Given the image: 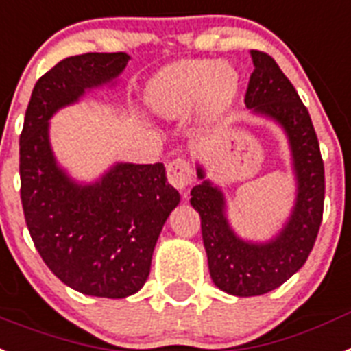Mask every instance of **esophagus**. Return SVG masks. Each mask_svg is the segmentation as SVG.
Wrapping results in <instances>:
<instances>
[{
	"label": "esophagus",
	"instance_id": "obj_1",
	"mask_svg": "<svg viewBox=\"0 0 351 351\" xmlns=\"http://www.w3.org/2000/svg\"><path fill=\"white\" fill-rule=\"evenodd\" d=\"M167 180L176 189H185L187 185L193 184V169L187 158L178 157L167 164Z\"/></svg>",
	"mask_w": 351,
	"mask_h": 351
}]
</instances>
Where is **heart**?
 Segmentation results:
<instances>
[{"mask_svg": "<svg viewBox=\"0 0 351 351\" xmlns=\"http://www.w3.org/2000/svg\"><path fill=\"white\" fill-rule=\"evenodd\" d=\"M239 90V75L230 66L189 58L158 71L146 85L144 99L162 117H180L202 103L205 117L228 110Z\"/></svg>", "mask_w": 351, "mask_h": 351, "instance_id": "obj_1", "label": "heart"}]
</instances>
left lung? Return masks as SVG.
<instances>
[{
    "label": "left lung",
    "mask_w": 351,
    "mask_h": 351,
    "mask_svg": "<svg viewBox=\"0 0 351 351\" xmlns=\"http://www.w3.org/2000/svg\"><path fill=\"white\" fill-rule=\"evenodd\" d=\"M253 73L244 103L253 116L266 117L284 130L291 149L296 198L280 232L255 243L235 234L226 217V199L205 178L191 191V205L202 217V235L212 282L234 296H258L280 287L305 264L316 243L325 202V169L311 116L287 76L267 53L252 49Z\"/></svg>",
    "instance_id": "obj_1"
}]
</instances>
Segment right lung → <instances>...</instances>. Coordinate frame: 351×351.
Segmentation results:
<instances>
[{"instance_id": "obj_1", "label": "right lung", "mask_w": 351, "mask_h": 351, "mask_svg": "<svg viewBox=\"0 0 351 351\" xmlns=\"http://www.w3.org/2000/svg\"><path fill=\"white\" fill-rule=\"evenodd\" d=\"M128 60L126 53H85L58 62L35 84L19 137L21 202L35 248L71 289L99 298L143 287L180 194L160 162H116L98 180L76 182L55 158L49 119L87 90L114 84Z\"/></svg>"}]
</instances>
